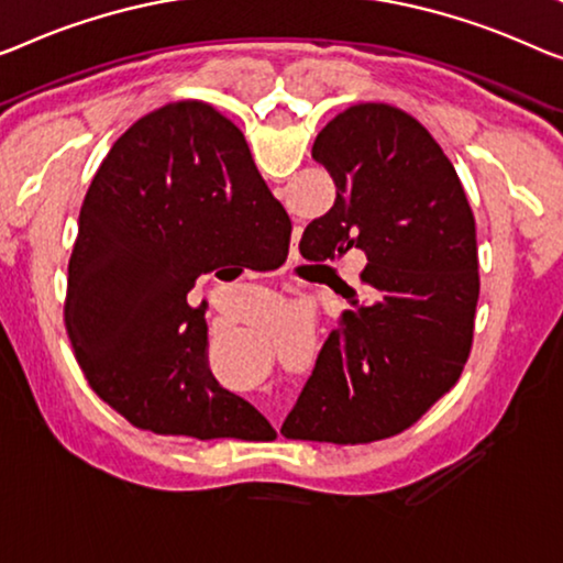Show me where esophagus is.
<instances>
[{"label": "esophagus", "mask_w": 563, "mask_h": 563, "mask_svg": "<svg viewBox=\"0 0 563 563\" xmlns=\"http://www.w3.org/2000/svg\"><path fill=\"white\" fill-rule=\"evenodd\" d=\"M275 427H278V424H275Z\"/></svg>", "instance_id": "1"}]
</instances>
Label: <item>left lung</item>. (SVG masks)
I'll list each match as a JSON object with an SVG mask.
<instances>
[{
	"label": "left lung",
	"instance_id": "8db88e82",
	"mask_svg": "<svg viewBox=\"0 0 563 563\" xmlns=\"http://www.w3.org/2000/svg\"><path fill=\"white\" fill-rule=\"evenodd\" d=\"M313 158L335 201L300 238L316 260L366 255L354 298L323 343L288 440L366 444L405 432L455 387L473 346L481 278L463 184L438 141L387 103H356L323 125Z\"/></svg>",
	"mask_w": 563,
	"mask_h": 563
}]
</instances>
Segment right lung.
I'll return each mask as SVG.
<instances>
[{"mask_svg":"<svg viewBox=\"0 0 563 563\" xmlns=\"http://www.w3.org/2000/svg\"><path fill=\"white\" fill-rule=\"evenodd\" d=\"M290 220L242 131L201 100L131 125L100 164L67 265L65 325L88 387L139 430L257 440L273 427L207 366L199 275L288 257Z\"/></svg>","mask_w":563,"mask_h":563,"instance_id":"1","label":"right lung"}]
</instances>
